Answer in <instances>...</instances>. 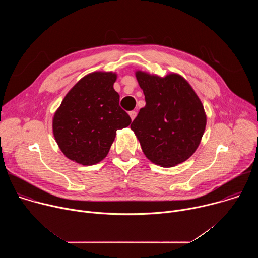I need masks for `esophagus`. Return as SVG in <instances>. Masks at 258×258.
I'll return each mask as SVG.
<instances>
[{
  "mask_svg": "<svg viewBox=\"0 0 258 258\" xmlns=\"http://www.w3.org/2000/svg\"><path fill=\"white\" fill-rule=\"evenodd\" d=\"M128 114H130V116H131L132 120H134V119H135V117L137 116V112H136V111H131Z\"/></svg>",
  "mask_w": 258,
  "mask_h": 258,
  "instance_id": "1",
  "label": "esophagus"
}]
</instances>
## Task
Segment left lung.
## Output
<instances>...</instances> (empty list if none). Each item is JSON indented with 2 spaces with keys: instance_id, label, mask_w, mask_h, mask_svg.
I'll use <instances>...</instances> for the list:
<instances>
[{
  "instance_id": "8db88e82",
  "label": "left lung",
  "mask_w": 258,
  "mask_h": 258,
  "mask_svg": "<svg viewBox=\"0 0 258 258\" xmlns=\"http://www.w3.org/2000/svg\"><path fill=\"white\" fill-rule=\"evenodd\" d=\"M146 105L131 124L151 162L172 167L197 150L206 126L203 104L191 85L177 73L165 77L136 71Z\"/></svg>"
}]
</instances>
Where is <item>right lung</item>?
I'll list each match as a JSON object with an SVG mask.
<instances>
[{"label": "right lung", "instance_id": "1", "mask_svg": "<svg viewBox=\"0 0 258 258\" xmlns=\"http://www.w3.org/2000/svg\"><path fill=\"white\" fill-rule=\"evenodd\" d=\"M115 72L95 71L66 94L53 117V135L62 153L82 165H94L108 154L116 131L132 122L119 106Z\"/></svg>", "mask_w": 258, "mask_h": 258}]
</instances>
